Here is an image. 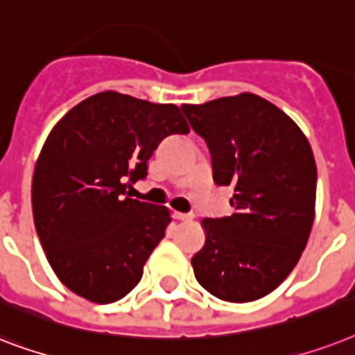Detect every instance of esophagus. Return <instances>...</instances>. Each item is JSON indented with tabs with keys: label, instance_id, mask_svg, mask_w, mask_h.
I'll return each mask as SVG.
<instances>
[{
	"label": "esophagus",
	"instance_id": "esophagus-1",
	"mask_svg": "<svg viewBox=\"0 0 355 355\" xmlns=\"http://www.w3.org/2000/svg\"><path fill=\"white\" fill-rule=\"evenodd\" d=\"M174 218L175 220H181V222H191L194 214H191V212H174Z\"/></svg>",
	"mask_w": 355,
	"mask_h": 355
}]
</instances>
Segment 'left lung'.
<instances>
[{"label":"left lung","mask_w":355,"mask_h":355,"mask_svg":"<svg viewBox=\"0 0 355 355\" xmlns=\"http://www.w3.org/2000/svg\"><path fill=\"white\" fill-rule=\"evenodd\" d=\"M205 139L216 185H231V216L203 218L196 280L218 299L251 302L297 266L315 218L317 166L308 139L282 110L253 93L183 104Z\"/></svg>","instance_id":"1"}]
</instances>
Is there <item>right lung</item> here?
<instances>
[{"label":"right lung","mask_w":355,"mask_h":355,"mask_svg":"<svg viewBox=\"0 0 355 355\" xmlns=\"http://www.w3.org/2000/svg\"><path fill=\"white\" fill-rule=\"evenodd\" d=\"M178 133H189L180 107L117 92L82 101L51 130L34 166L33 216L51 268L73 293L110 304L139 284L170 211L124 192Z\"/></svg>","instance_id":"obj_1"}]
</instances>
